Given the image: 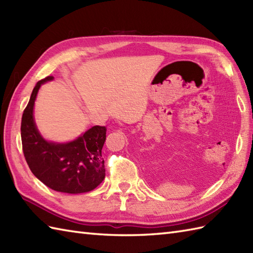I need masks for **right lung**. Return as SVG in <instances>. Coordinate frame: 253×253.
<instances>
[{
    "mask_svg": "<svg viewBox=\"0 0 253 253\" xmlns=\"http://www.w3.org/2000/svg\"><path fill=\"white\" fill-rule=\"evenodd\" d=\"M47 76L38 82L21 117V143L30 170L51 189L65 193L93 190L105 177L102 148L106 139L104 126H93L66 143L46 141L38 130L34 106L41 84L53 80Z\"/></svg>",
    "mask_w": 253,
    "mask_h": 253,
    "instance_id": "1",
    "label": "right lung"
}]
</instances>
